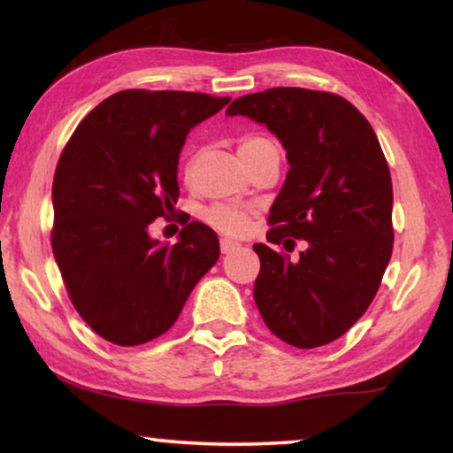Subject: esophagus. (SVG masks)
Wrapping results in <instances>:
<instances>
[{"mask_svg": "<svg viewBox=\"0 0 453 453\" xmlns=\"http://www.w3.org/2000/svg\"><path fill=\"white\" fill-rule=\"evenodd\" d=\"M237 248H240V243L234 242V240H227V237H221V240H219L221 254H232V251H235Z\"/></svg>", "mask_w": 453, "mask_h": 453, "instance_id": "1", "label": "esophagus"}]
</instances>
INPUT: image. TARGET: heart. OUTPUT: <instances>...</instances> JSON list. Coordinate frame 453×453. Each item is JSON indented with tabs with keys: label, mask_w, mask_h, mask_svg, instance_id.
Listing matches in <instances>:
<instances>
[{
	"label": "heart",
	"mask_w": 453,
	"mask_h": 453,
	"mask_svg": "<svg viewBox=\"0 0 453 453\" xmlns=\"http://www.w3.org/2000/svg\"><path fill=\"white\" fill-rule=\"evenodd\" d=\"M264 150H280L278 143L265 135H245L240 142V157H250L254 153H259ZM191 167H194V159H189L186 164V172L189 173ZM203 219L208 221L219 232L224 234H242L245 226H248V213L240 208H234V205H213L203 211Z\"/></svg>",
	"instance_id": "heart-1"
}]
</instances>
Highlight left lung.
I'll list each match as a JSON object with an SVG mask.
<instances>
[{
    "label": "left lung",
    "instance_id": "left-lung-1",
    "mask_svg": "<svg viewBox=\"0 0 453 453\" xmlns=\"http://www.w3.org/2000/svg\"><path fill=\"white\" fill-rule=\"evenodd\" d=\"M226 113L264 124L286 150L289 172L267 242L287 250L309 242L297 260L254 243L257 310L289 346H326L370 308L392 257L394 191L378 137L348 99L327 91L273 88L237 97Z\"/></svg>",
    "mask_w": 453,
    "mask_h": 453
}]
</instances>
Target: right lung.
<instances>
[{
    "instance_id": "obj_1",
    "label": "right lung",
    "mask_w": 453,
    "mask_h": 453,
    "mask_svg": "<svg viewBox=\"0 0 453 453\" xmlns=\"http://www.w3.org/2000/svg\"><path fill=\"white\" fill-rule=\"evenodd\" d=\"M227 104L196 91H119L81 119L61 151L53 256L73 308L116 346L165 334L218 262V235L199 221L173 245L153 240L148 227L178 202L189 129Z\"/></svg>"
}]
</instances>
